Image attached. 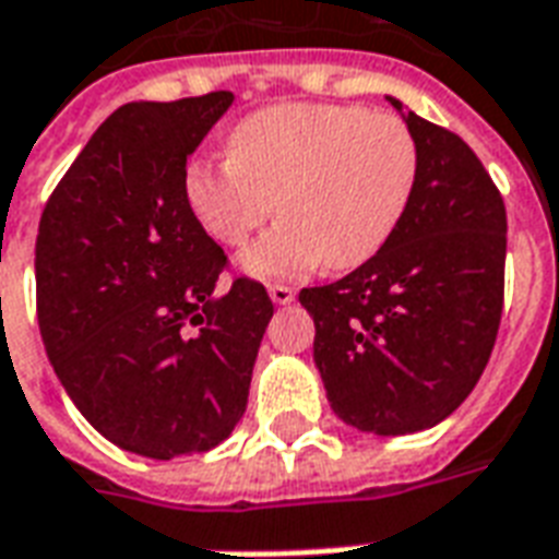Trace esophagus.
<instances>
[{"mask_svg":"<svg viewBox=\"0 0 559 559\" xmlns=\"http://www.w3.org/2000/svg\"><path fill=\"white\" fill-rule=\"evenodd\" d=\"M269 299L275 301V305H290V301L296 299V290L287 287V284H272V287H269Z\"/></svg>","mask_w":559,"mask_h":559,"instance_id":"esophagus-1","label":"esophagus"}]
</instances>
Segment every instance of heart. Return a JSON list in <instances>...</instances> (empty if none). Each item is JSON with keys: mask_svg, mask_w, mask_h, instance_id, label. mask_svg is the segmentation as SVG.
I'll list each match as a JSON object with an SVG mask.
<instances>
[{"mask_svg": "<svg viewBox=\"0 0 559 559\" xmlns=\"http://www.w3.org/2000/svg\"><path fill=\"white\" fill-rule=\"evenodd\" d=\"M420 151L403 118L334 103H281L230 132V156L186 168V204L218 246H242L278 201L281 218L239 254L258 281L329 263L355 269L394 237L415 195Z\"/></svg>", "mask_w": 559, "mask_h": 559, "instance_id": "b5f03b06", "label": "heart"}]
</instances>
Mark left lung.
<instances>
[{"instance_id": "left-lung-1", "label": "left lung", "mask_w": 559, "mask_h": 559, "mask_svg": "<svg viewBox=\"0 0 559 559\" xmlns=\"http://www.w3.org/2000/svg\"><path fill=\"white\" fill-rule=\"evenodd\" d=\"M412 130L420 175L379 254L299 293L313 364L343 424L408 436L456 412L489 364L503 308L507 210L468 144L388 97Z\"/></svg>"}]
</instances>
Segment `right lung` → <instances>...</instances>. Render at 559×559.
I'll use <instances>...</instances> for the list:
<instances>
[{"instance_id": "right-lung-1", "label": "right lung", "mask_w": 559, "mask_h": 559, "mask_svg": "<svg viewBox=\"0 0 559 559\" xmlns=\"http://www.w3.org/2000/svg\"><path fill=\"white\" fill-rule=\"evenodd\" d=\"M234 94L127 103L61 177L35 242L37 325L73 406L147 459L218 448L272 320L263 284L218 290L225 251L186 204V159Z\"/></svg>"}]
</instances>
